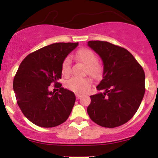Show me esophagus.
Segmentation results:
<instances>
[{"mask_svg": "<svg viewBox=\"0 0 158 158\" xmlns=\"http://www.w3.org/2000/svg\"><path fill=\"white\" fill-rule=\"evenodd\" d=\"M76 98H77V99H79V98L82 97V95H80V94H76Z\"/></svg>", "mask_w": 158, "mask_h": 158, "instance_id": "obj_1", "label": "esophagus"}]
</instances>
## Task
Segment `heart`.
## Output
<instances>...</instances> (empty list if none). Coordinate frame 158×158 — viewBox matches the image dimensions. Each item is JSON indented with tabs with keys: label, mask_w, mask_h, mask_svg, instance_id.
Segmentation results:
<instances>
[{
	"label": "heart",
	"mask_w": 158,
	"mask_h": 158,
	"mask_svg": "<svg viewBox=\"0 0 158 158\" xmlns=\"http://www.w3.org/2000/svg\"><path fill=\"white\" fill-rule=\"evenodd\" d=\"M78 60H80L85 66V73L92 78H99L103 73V66L101 63L97 61V56L95 52L89 49H81L76 54ZM62 73L64 76H68L71 71V59L66 57L62 63ZM66 86L70 90L76 92H83L92 85V81L89 78L72 77L66 82Z\"/></svg>",
	"instance_id": "heart-1"
}]
</instances>
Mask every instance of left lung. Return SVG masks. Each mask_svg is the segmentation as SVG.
I'll list each match as a JSON object with an SVG mask.
<instances>
[{"label": "left lung", "instance_id": "8db88e82", "mask_svg": "<svg viewBox=\"0 0 158 158\" xmlns=\"http://www.w3.org/2000/svg\"><path fill=\"white\" fill-rule=\"evenodd\" d=\"M88 45L103 61L102 80L96 88L105 92L91 95L87 112L100 126H121L135 115L142 101L145 92L144 69L123 47L100 40L89 41Z\"/></svg>", "mask_w": 158, "mask_h": 158}]
</instances>
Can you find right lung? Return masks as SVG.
Here are the masks:
<instances>
[{
    "label": "right lung",
    "instance_id": "1",
    "mask_svg": "<svg viewBox=\"0 0 158 158\" xmlns=\"http://www.w3.org/2000/svg\"><path fill=\"white\" fill-rule=\"evenodd\" d=\"M79 43H56L31 52L21 62L13 82L17 104L25 117L43 128L58 126L69 118L75 94L62 87V63ZM54 84L59 92L48 91Z\"/></svg>",
    "mask_w": 158,
    "mask_h": 158
}]
</instances>
